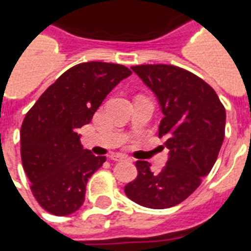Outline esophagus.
I'll list each match as a JSON object with an SVG mask.
<instances>
[{
  "label": "esophagus",
  "instance_id": "obj_1",
  "mask_svg": "<svg viewBox=\"0 0 251 251\" xmlns=\"http://www.w3.org/2000/svg\"><path fill=\"white\" fill-rule=\"evenodd\" d=\"M110 158H112V160H114V162H121V160L129 159L127 156L122 155V154H112V155H110Z\"/></svg>",
  "mask_w": 251,
  "mask_h": 251
}]
</instances>
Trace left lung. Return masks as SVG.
I'll use <instances>...</instances> for the list:
<instances>
[{"instance_id":"obj_1","label":"left lung","mask_w":251,"mask_h":251,"mask_svg":"<svg viewBox=\"0 0 251 251\" xmlns=\"http://www.w3.org/2000/svg\"><path fill=\"white\" fill-rule=\"evenodd\" d=\"M131 70L159 101L164 116L159 137L170 152L158 172L138 160V175L125 185V194L146 208H171L188 198L215 166L225 137V108L209 84L180 67L142 64Z\"/></svg>"}]
</instances>
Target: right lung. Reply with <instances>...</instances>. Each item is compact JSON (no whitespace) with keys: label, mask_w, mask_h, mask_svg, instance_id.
<instances>
[{"label":"right lung","mask_w":251,"mask_h":251,"mask_svg":"<svg viewBox=\"0 0 251 251\" xmlns=\"http://www.w3.org/2000/svg\"><path fill=\"white\" fill-rule=\"evenodd\" d=\"M131 71L121 64H76L51 84L21 126L22 166L39 205L55 216L83 205L92 174L106 158L85 150L77 134L92 121L109 92Z\"/></svg>","instance_id":"right-lung-1"}]
</instances>
